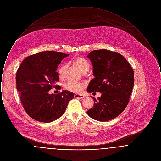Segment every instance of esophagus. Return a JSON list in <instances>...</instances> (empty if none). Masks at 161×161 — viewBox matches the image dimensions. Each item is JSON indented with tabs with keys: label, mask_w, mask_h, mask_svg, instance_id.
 <instances>
[{
	"label": "esophagus",
	"mask_w": 161,
	"mask_h": 161,
	"mask_svg": "<svg viewBox=\"0 0 161 161\" xmlns=\"http://www.w3.org/2000/svg\"><path fill=\"white\" fill-rule=\"evenodd\" d=\"M74 97L75 98H80V99H82V98H84V95H80V94H75L74 95Z\"/></svg>",
	"instance_id": "obj_1"
}]
</instances>
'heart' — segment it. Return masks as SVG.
I'll list each match as a JSON object with an SVG mask.
<instances>
[{
    "mask_svg": "<svg viewBox=\"0 0 161 161\" xmlns=\"http://www.w3.org/2000/svg\"><path fill=\"white\" fill-rule=\"evenodd\" d=\"M74 64L80 69L82 72H87L89 68L90 64L86 59L83 57H77L73 60ZM66 71V66L63 64L58 69V73L60 77H64ZM84 87V84L78 83L74 81H69L65 84V88L70 92L74 93H80L81 92Z\"/></svg>",
    "mask_w": 161,
    "mask_h": 161,
    "instance_id": "heart-1",
    "label": "heart"
}]
</instances>
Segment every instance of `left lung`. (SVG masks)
<instances>
[{
	"label": "left lung",
	"instance_id": "obj_1",
	"mask_svg": "<svg viewBox=\"0 0 161 161\" xmlns=\"http://www.w3.org/2000/svg\"><path fill=\"white\" fill-rule=\"evenodd\" d=\"M87 57L92 62L93 74L87 92L101 96L87 114L92 119L105 122L120 115L127 107L134 84V72L129 63L121 55L107 49L92 51Z\"/></svg>",
	"mask_w": 161,
	"mask_h": 161
}]
</instances>
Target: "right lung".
Segmentation results:
<instances>
[{
	"label": "right lung",
	"mask_w": 161,
	"mask_h": 161,
	"mask_svg": "<svg viewBox=\"0 0 161 161\" xmlns=\"http://www.w3.org/2000/svg\"><path fill=\"white\" fill-rule=\"evenodd\" d=\"M69 54L44 51L25 58L17 71L16 87L26 112L32 119L51 123L64 114L72 92L63 91L54 95L49 91L59 81L58 65Z\"/></svg>",
	"instance_id": "add662e5"
}]
</instances>
